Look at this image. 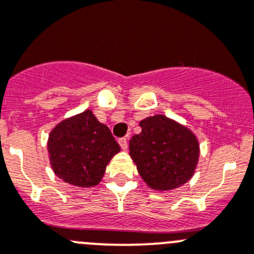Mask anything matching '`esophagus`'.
Here are the masks:
<instances>
[{"label":"esophagus","instance_id":"esophagus-1","mask_svg":"<svg viewBox=\"0 0 254 254\" xmlns=\"http://www.w3.org/2000/svg\"><path fill=\"white\" fill-rule=\"evenodd\" d=\"M119 144H120V146H122L123 150H127V146H129V144H127V138H120V139H119Z\"/></svg>","mask_w":254,"mask_h":254}]
</instances>
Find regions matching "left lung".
<instances>
[{
	"instance_id": "8db88e82",
	"label": "left lung",
	"mask_w": 254,
	"mask_h": 254,
	"mask_svg": "<svg viewBox=\"0 0 254 254\" xmlns=\"http://www.w3.org/2000/svg\"><path fill=\"white\" fill-rule=\"evenodd\" d=\"M141 132L130 139V156L144 182L156 190L187 183L198 163V140L187 127L163 115L140 122Z\"/></svg>"
}]
</instances>
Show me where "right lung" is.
I'll use <instances>...</instances> for the list:
<instances>
[{
    "label": "right lung",
    "mask_w": 254,
    "mask_h": 254,
    "mask_svg": "<svg viewBox=\"0 0 254 254\" xmlns=\"http://www.w3.org/2000/svg\"><path fill=\"white\" fill-rule=\"evenodd\" d=\"M47 149L55 174L85 188L99 184L106 164L120 151L110 129L90 110L60 123L50 134Z\"/></svg>",
    "instance_id": "right-lung-1"
}]
</instances>
